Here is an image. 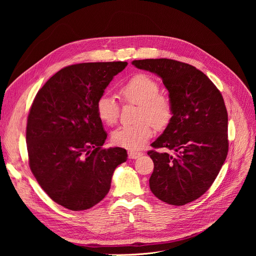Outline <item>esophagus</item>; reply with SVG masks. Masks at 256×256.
<instances>
[{
	"mask_svg": "<svg viewBox=\"0 0 256 256\" xmlns=\"http://www.w3.org/2000/svg\"><path fill=\"white\" fill-rule=\"evenodd\" d=\"M142 154H143V152H135V150H130L128 152L130 158H138Z\"/></svg>",
	"mask_w": 256,
	"mask_h": 256,
	"instance_id": "esophagus-1",
	"label": "esophagus"
}]
</instances>
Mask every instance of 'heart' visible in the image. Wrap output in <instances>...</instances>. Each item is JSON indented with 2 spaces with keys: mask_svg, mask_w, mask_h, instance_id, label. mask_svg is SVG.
I'll return each instance as SVG.
<instances>
[{
  "mask_svg": "<svg viewBox=\"0 0 256 256\" xmlns=\"http://www.w3.org/2000/svg\"><path fill=\"white\" fill-rule=\"evenodd\" d=\"M158 80L146 74L132 76L119 88V96L124 102L139 106L135 124L124 126L112 134V141L128 150H139L154 135V126L164 130L171 122L174 106L169 96L160 92ZM96 114L104 124L113 126L117 122L120 106L114 98L102 94L96 100Z\"/></svg>",
  "mask_w": 256,
  "mask_h": 256,
  "instance_id": "heart-1",
  "label": "heart"
}]
</instances>
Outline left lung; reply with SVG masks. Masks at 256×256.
<instances>
[{
  "label": "left lung",
  "mask_w": 256,
  "mask_h": 256,
  "mask_svg": "<svg viewBox=\"0 0 256 256\" xmlns=\"http://www.w3.org/2000/svg\"><path fill=\"white\" fill-rule=\"evenodd\" d=\"M132 65L160 76L174 106L171 122L147 152L154 165L150 190L168 204L192 202L210 189L227 156L228 115L222 94L188 63L163 58L135 60Z\"/></svg>",
  "instance_id": "8db88e82"
}]
</instances>
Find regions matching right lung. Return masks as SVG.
Listing matches in <instances>:
<instances>
[{
  "mask_svg": "<svg viewBox=\"0 0 256 256\" xmlns=\"http://www.w3.org/2000/svg\"><path fill=\"white\" fill-rule=\"evenodd\" d=\"M126 62L66 66L39 89L26 120L29 166L42 190L70 210H88L104 198L113 172L128 158L106 139L96 100Z\"/></svg>",
  "mask_w": 256,
  "mask_h": 256,
  "instance_id": "1",
  "label": "right lung"
}]
</instances>
